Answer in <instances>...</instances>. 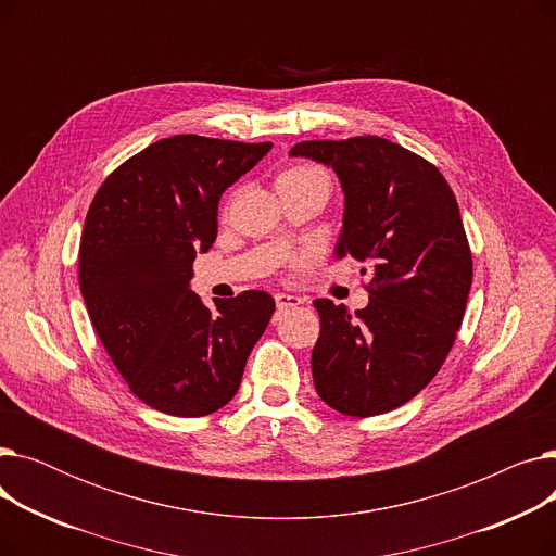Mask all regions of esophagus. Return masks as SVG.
Listing matches in <instances>:
<instances>
[{"label": "esophagus", "mask_w": 556, "mask_h": 556, "mask_svg": "<svg viewBox=\"0 0 556 556\" xmlns=\"http://www.w3.org/2000/svg\"><path fill=\"white\" fill-rule=\"evenodd\" d=\"M275 304H277V308H279V311H286V308H295V306L304 304V300H302V298H298V295L277 293V295H275Z\"/></svg>", "instance_id": "1"}]
</instances>
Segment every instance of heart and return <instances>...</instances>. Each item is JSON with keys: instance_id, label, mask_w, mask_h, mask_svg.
<instances>
[{"instance_id": "b5f03b06", "label": "heart", "mask_w": 556, "mask_h": 556, "mask_svg": "<svg viewBox=\"0 0 556 556\" xmlns=\"http://www.w3.org/2000/svg\"><path fill=\"white\" fill-rule=\"evenodd\" d=\"M313 175H325V173L311 164H295V166L286 168L279 178H313Z\"/></svg>"}]
</instances>
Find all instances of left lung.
<instances>
[{
    "instance_id": "1",
    "label": "left lung",
    "mask_w": 556,
    "mask_h": 556,
    "mask_svg": "<svg viewBox=\"0 0 556 556\" xmlns=\"http://www.w3.org/2000/svg\"><path fill=\"white\" fill-rule=\"evenodd\" d=\"M290 155L336 170L344 191L336 256L371 266L365 308L313 302L323 323L315 390L349 417L390 413L432 381L462 325L473 258L457 200L437 166L383 137L302 141Z\"/></svg>"
}]
</instances>
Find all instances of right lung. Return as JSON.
<instances>
[{"mask_svg":"<svg viewBox=\"0 0 556 556\" xmlns=\"http://www.w3.org/2000/svg\"><path fill=\"white\" fill-rule=\"evenodd\" d=\"M273 149L175 135L108 175L78 252L80 293L94 331L130 392L173 417H204L237 394L275 300L263 290L214 300L189 288L195 252L218 233L227 187Z\"/></svg>","mask_w":556,"mask_h":556,"instance_id":"right-lung-1","label":"right lung"}]
</instances>
